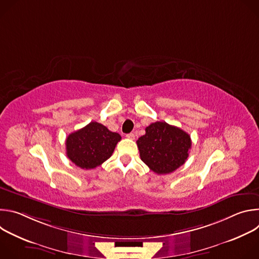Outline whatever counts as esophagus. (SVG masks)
<instances>
[{"mask_svg":"<svg viewBox=\"0 0 259 259\" xmlns=\"http://www.w3.org/2000/svg\"><path fill=\"white\" fill-rule=\"evenodd\" d=\"M126 137H127V138H129V139H132V140H133V139H135V134H134V133H129V134H127V135H126Z\"/></svg>","mask_w":259,"mask_h":259,"instance_id":"obj_1","label":"esophagus"}]
</instances>
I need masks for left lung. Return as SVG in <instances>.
Masks as SVG:
<instances>
[{
    "label": "left lung",
    "instance_id": "left-lung-1",
    "mask_svg": "<svg viewBox=\"0 0 259 259\" xmlns=\"http://www.w3.org/2000/svg\"><path fill=\"white\" fill-rule=\"evenodd\" d=\"M140 159L157 174H168L186 163L192 147L191 136L166 122H156L145 128L138 138Z\"/></svg>",
    "mask_w": 259,
    "mask_h": 259
}]
</instances>
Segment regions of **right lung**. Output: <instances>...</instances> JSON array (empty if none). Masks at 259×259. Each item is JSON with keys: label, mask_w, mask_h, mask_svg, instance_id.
Here are the masks:
<instances>
[{"label": "right lung", "mask_w": 259, "mask_h": 259, "mask_svg": "<svg viewBox=\"0 0 259 259\" xmlns=\"http://www.w3.org/2000/svg\"><path fill=\"white\" fill-rule=\"evenodd\" d=\"M121 138L102 124L91 122L67 136L66 156L82 169H94L110 158Z\"/></svg>", "instance_id": "obj_1"}]
</instances>
